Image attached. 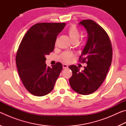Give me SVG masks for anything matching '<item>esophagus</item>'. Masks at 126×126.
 Here are the masks:
<instances>
[{
  "label": "esophagus",
  "mask_w": 126,
  "mask_h": 126,
  "mask_svg": "<svg viewBox=\"0 0 126 126\" xmlns=\"http://www.w3.org/2000/svg\"><path fill=\"white\" fill-rule=\"evenodd\" d=\"M68 68V65L66 64H63V69H67V68Z\"/></svg>",
  "instance_id": "obj_1"
}]
</instances>
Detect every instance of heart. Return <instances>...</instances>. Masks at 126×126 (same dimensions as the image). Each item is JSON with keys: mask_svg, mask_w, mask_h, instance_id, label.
<instances>
[{"mask_svg": "<svg viewBox=\"0 0 126 126\" xmlns=\"http://www.w3.org/2000/svg\"><path fill=\"white\" fill-rule=\"evenodd\" d=\"M68 34L72 42L76 41L78 42L80 36L79 32L77 27L74 25H72L68 29ZM73 55L74 54L71 52H65L62 53L61 57L63 61L65 62H69L71 61Z\"/></svg>", "mask_w": 126, "mask_h": 126, "instance_id": "heart-1", "label": "heart"}]
</instances>
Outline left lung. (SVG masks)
I'll list each match as a JSON object with an SVG mask.
<instances>
[{
  "mask_svg": "<svg viewBox=\"0 0 126 126\" xmlns=\"http://www.w3.org/2000/svg\"><path fill=\"white\" fill-rule=\"evenodd\" d=\"M79 24L88 33L87 44L79 57V62L87 66L81 72L77 66H69L72 71L69 84L77 93L88 95L96 91L105 79L112 63V47L107 33L93 20H83Z\"/></svg>",
  "mask_w": 126,
  "mask_h": 126,
  "instance_id": "8db88e82",
  "label": "left lung"
}]
</instances>
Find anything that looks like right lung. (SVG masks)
<instances>
[{"label":"right lung","mask_w":126,"mask_h":126,"mask_svg":"<svg viewBox=\"0 0 126 126\" xmlns=\"http://www.w3.org/2000/svg\"><path fill=\"white\" fill-rule=\"evenodd\" d=\"M65 23H40L33 25L23 38L16 58L17 69L25 88L36 96L53 90L62 69L58 62L47 66L46 55L54 50L55 43Z\"/></svg>","instance_id":"add662e5"}]
</instances>
